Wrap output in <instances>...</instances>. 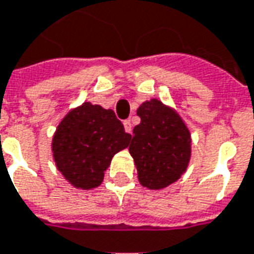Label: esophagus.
Wrapping results in <instances>:
<instances>
[{
    "instance_id": "obj_1",
    "label": "esophagus",
    "mask_w": 254,
    "mask_h": 254,
    "mask_svg": "<svg viewBox=\"0 0 254 254\" xmlns=\"http://www.w3.org/2000/svg\"><path fill=\"white\" fill-rule=\"evenodd\" d=\"M124 127H125V130H127V133H132V124H130L129 120L124 121Z\"/></svg>"
}]
</instances>
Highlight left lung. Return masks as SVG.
Returning a JSON list of instances; mask_svg holds the SVG:
<instances>
[{"mask_svg": "<svg viewBox=\"0 0 254 254\" xmlns=\"http://www.w3.org/2000/svg\"><path fill=\"white\" fill-rule=\"evenodd\" d=\"M140 124L133 129L129 152L140 184L162 190L177 182L191 159V133L175 109L158 99L137 109Z\"/></svg>", "mask_w": 254, "mask_h": 254, "instance_id": "8db88e82", "label": "left lung"}]
</instances>
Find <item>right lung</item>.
I'll return each instance as SVG.
<instances>
[{
    "instance_id": "right-lung-1",
    "label": "right lung",
    "mask_w": 254,
    "mask_h": 254,
    "mask_svg": "<svg viewBox=\"0 0 254 254\" xmlns=\"http://www.w3.org/2000/svg\"><path fill=\"white\" fill-rule=\"evenodd\" d=\"M130 134L113 110L90 102L70 110L52 139L53 161L72 187H99L111 159L129 145Z\"/></svg>"
}]
</instances>
